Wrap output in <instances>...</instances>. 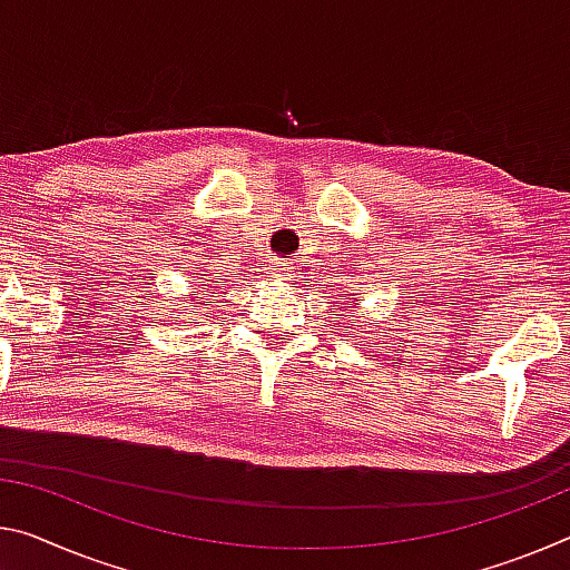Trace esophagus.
<instances>
[{
	"instance_id": "1",
	"label": "esophagus",
	"mask_w": 570,
	"mask_h": 570,
	"mask_svg": "<svg viewBox=\"0 0 570 570\" xmlns=\"http://www.w3.org/2000/svg\"><path fill=\"white\" fill-rule=\"evenodd\" d=\"M268 271H271V276H274V278H286L288 276V264L284 258H274V261H271Z\"/></svg>"
}]
</instances>
